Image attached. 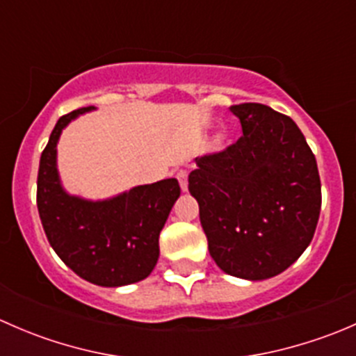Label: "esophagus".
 I'll use <instances>...</instances> for the list:
<instances>
[{
	"label": "esophagus",
	"mask_w": 356,
	"mask_h": 356,
	"mask_svg": "<svg viewBox=\"0 0 356 356\" xmlns=\"http://www.w3.org/2000/svg\"><path fill=\"white\" fill-rule=\"evenodd\" d=\"M177 179H179V184H181L182 191H188V172L186 170H179L177 172Z\"/></svg>",
	"instance_id": "esophagus-1"
}]
</instances>
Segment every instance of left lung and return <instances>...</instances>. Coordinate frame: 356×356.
Wrapping results in <instances>:
<instances>
[{
  "label": "left lung",
  "instance_id": "left-lung-1",
  "mask_svg": "<svg viewBox=\"0 0 356 356\" xmlns=\"http://www.w3.org/2000/svg\"><path fill=\"white\" fill-rule=\"evenodd\" d=\"M243 136L196 158L189 193L215 264L229 275L264 281L301 257L321 215V177L307 139L288 115L260 103L231 106Z\"/></svg>",
  "mask_w": 356,
  "mask_h": 356
}]
</instances>
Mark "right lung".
Here are the masks:
<instances>
[{
	"instance_id": "right-lung-1",
	"label": "right lung",
	"mask_w": 356,
	"mask_h": 356,
	"mask_svg": "<svg viewBox=\"0 0 356 356\" xmlns=\"http://www.w3.org/2000/svg\"><path fill=\"white\" fill-rule=\"evenodd\" d=\"M92 110H74L56 122L39 161L38 210L49 245L68 268L96 286L118 288L152 274L160 257L158 238L181 188L177 179H163L108 200L67 193L56 167V145L72 120Z\"/></svg>"
}]
</instances>
